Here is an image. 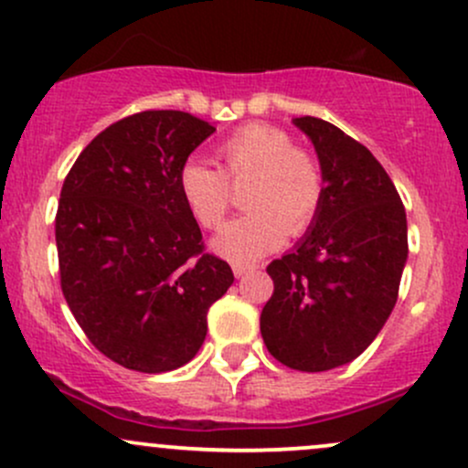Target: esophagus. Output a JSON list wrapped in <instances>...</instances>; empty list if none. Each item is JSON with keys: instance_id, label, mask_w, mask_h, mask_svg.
<instances>
[{"instance_id": "obj_1", "label": "esophagus", "mask_w": 468, "mask_h": 468, "mask_svg": "<svg viewBox=\"0 0 468 468\" xmlns=\"http://www.w3.org/2000/svg\"><path fill=\"white\" fill-rule=\"evenodd\" d=\"M253 269H255V266H249V264H233L235 277H244L246 273H250Z\"/></svg>"}]
</instances>
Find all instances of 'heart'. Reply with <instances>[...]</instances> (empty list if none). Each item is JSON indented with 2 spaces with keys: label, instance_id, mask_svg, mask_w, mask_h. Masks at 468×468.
Returning a JSON list of instances; mask_svg holds the SVG:
<instances>
[{
  "label": "heart",
  "instance_id": "heart-1",
  "mask_svg": "<svg viewBox=\"0 0 468 468\" xmlns=\"http://www.w3.org/2000/svg\"><path fill=\"white\" fill-rule=\"evenodd\" d=\"M219 168L191 162L179 168L184 204L204 229H219L233 207V186H246L249 215L215 238V250L238 264L264 258L286 235H304L324 199V173L309 148L292 144L286 128L253 122L230 133L218 146Z\"/></svg>",
  "mask_w": 468,
  "mask_h": 468
}]
</instances>
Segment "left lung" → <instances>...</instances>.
<instances>
[{
  "instance_id": "8db88e82",
  "label": "left lung",
  "mask_w": 468,
  "mask_h": 468,
  "mask_svg": "<svg viewBox=\"0 0 468 468\" xmlns=\"http://www.w3.org/2000/svg\"><path fill=\"white\" fill-rule=\"evenodd\" d=\"M324 173L311 230L266 266L273 295L260 315L266 348L295 371L317 373L356 359L398 302L409 255L398 188L364 144L320 117H295Z\"/></svg>"
}]
</instances>
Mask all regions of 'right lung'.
<instances>
[{
  "label": "right lung",
  "instance_id": "1",
  "mask_svg": "<svg viewBox=\"0 0 468 468\" xmlns=\"http://www.w3.org/2000/svg\"><path fill=\"white\" fill-rule=\"evenodd\" d=\"M213 133L191 112H135L104 128L61 186V292L92 346L131 371L191 362L208 309L233 284L177 186L179 168Z\"/></svg>",
  "mask_w": 468,
  "mask_h": 468
}]
</instances>
